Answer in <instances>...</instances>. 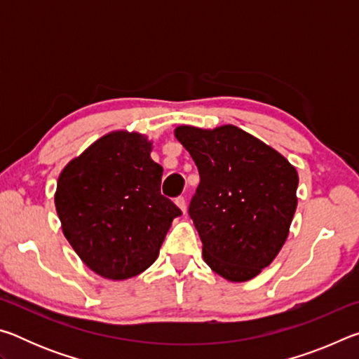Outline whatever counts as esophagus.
Here are the masks:
<instances>
[{"instance_id":"obj_1","label":"esophagus","mask_w":359,"mask_h":359,"mask_svg":"<svg viewBox=\"0 0 359 359\" xmlns=\"http://www.w3.org/2000/svg\"><path fill=\"white\" fill-rule=\"evenodd\" d=\"M175 204H177V208L182 210V214H185L187 212V201L184 196H179L177 199H175Z\"/></svg>"}]
</instances>
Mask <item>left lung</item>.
<instances>
[{"label": "left lung", "instance_id": "obj_1", "mask_svg": "<svg viewBox=\"0 0 359 359\" xmlns=\"http://www.w3.org/2000/svg\"><path fill=\"white\" fill-rule=\"evenodd\" d=\"M174 136L191 155L199 185L190 217L212 271L247 282L276 259L297 208L296 168L234 125H180Z\"/></svg>", "mask_w": 359, "mask_h": 359}]
</instances>
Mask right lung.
<instances>
[{"label": "right lung", "instance_id": "add662e5", "mask_svg": "<svg viewBox=\"0 0 359 359\" xmlns=\"http://www.w3.org/2000/svg\"><path fill=\"white\" fill-rule=\"evenodd\" d=\"M154 142L136 131L101 136L63 168L55 209L65 238L95 274L136 277L155 263L180 209L160 191Z\"/></svg>", "mask_w": 359, "mask_h": 359}]
</instances>
